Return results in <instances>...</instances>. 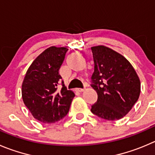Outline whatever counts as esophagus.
Segmentation results:
<instances>
[{
  "mask_svg": "<svg viewBox=\"0 0 155 155\" xmlns=\"http://www.w3.org/2000/svg\"><path fill=\"white\" fill-rule=\"evenodd\" d=\"M84 91V89H81V88H76L75 89V91H77V92H83V91Z\"/></svg>",
  "mask_w": 155,
  "mask_h": 155,
  "instance_id": "obj_1",
  "label": "esophagus"
}]
</instances>
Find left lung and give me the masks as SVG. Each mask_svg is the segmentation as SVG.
<instances>
[{"mask_svg":"<svg viewBox=\"0 0 155 155\" xmlns=\"http://www.w3.org/2000/svg\"><path fill=\"white\" fill-rule=\"evenodd\" d=\"M91 51L94 63L91 87L98 97L91 112L107 120L122 119L138 100L139 78L131 63L112 48L97 45Z\"/></svg>","mask_w":155,"mask_h":155,"instance_id":"8db88e82","label":"left lung"}]
</instances>
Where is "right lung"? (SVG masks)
Returning a JSON list of instances; mask_svg holds the SVG:
<instances>
[{
    "label": "right lung",
    "instance_id": "right-lung-1",
    "mask_svg": "<svg viewBox=\"0 0 155 155\" xmlns=\"http://www.w3.org/2000/svg\"><path fill=\"white\" fill-rule=\"evenodd\" d=\"M68 48L51 46L42 51L28 68L22 84V98L36 119L43 123H54L68 114L74 97L68 91L58 74Z\"/></svg>",
    "mask_w": 155,
    "mask_h": 155
}]
</instances>
